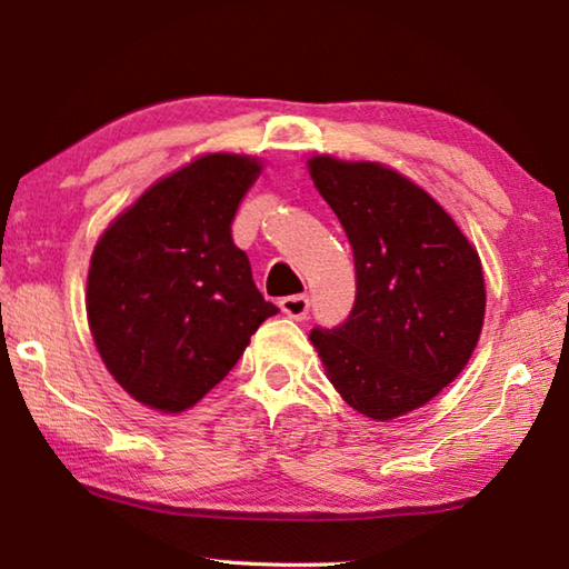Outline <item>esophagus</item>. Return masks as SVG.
I'll use <instances>...</instances> for the list:
<instances>
[{"label":"esophagus","instance_id":"obj_1","mask_svg":"<svg viewBox=\"0 0 569 569\" xmlns=\"http://www.w3.org/2000/svg\"><path fill=\"white\" fill-rule=\"evenodd\" d=\"M278 306H281L286 316H291L296 321H303L308 316V296H286Z\"/></svg>","mask_w":569,"mask_h":569}]
</instances>
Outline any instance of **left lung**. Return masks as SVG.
Masks as SVG:
<instances>
[{"label":"left lung","instance_id":"1","mask_svg":"<svg viewBox=\"0 0 569 569\" xmlns=\"http://www.w3.org/2000/svg\"><path fill=\"white\" fill-rule=\"evenodd\" d=\"M316 190L353 248L356 301L313 329L326 377L363 417L389 421L455 381L485 323L477 248L427 190L389 166L313 156Z\"/></svg>","mask_w":569,"mask_h":569}]
</instances>
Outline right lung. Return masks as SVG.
<instances>
[{"label": "right lung", "mask_w": 569, "mask_h": 569, "mask_svg": "<svg viewBox=\"0 0 569 569\" xmlns=\"http://www.w3.org/2000/svg\"><path fill=\"white\" fill-rule=\"evenodd\" d=\"M261 170V160L236 152L190 160L152 182L94 246L88 323L134 401L162 413L196 407L278 313L230 236Z\"/></svg>", "instance_id": "right-lung-1"}]
</instances>
